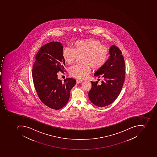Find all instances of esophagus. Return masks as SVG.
Listing matches in <instances>:
<instances>
[{
  "instance_id": "obj_1",
  "label": "esophagus",
  "mask_w": 157,
  "mask_h": 157,
  "mask_svg": "<svg viewBox=\"0 0 157 157\" xmlns=\"http://www.w3.org/2000/svg\"><path fill=\"white\" fill-rule=\"evenodd\" d=\"M83 81V80H81V79H77L76 80V83H79L82 82Z\"/></svg>"
}]
</instances>
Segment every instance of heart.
<instances>
[{"label":"heart","mask_w":157,"mask_h":157,"mask_svg":"<svg viewBox=\"0 0 157 157\" xmlns=\"http://www.w3.org/2000/svg\"><path fill=\"white\" fill-rule=\"evenodd\" d=\"M80 55L82 63L72 66L69 69V73L73 77L83 79L91 68L98 70L105 64L109 56V49L101 45L99 41L87 38L76 40L72 43L71 48L66 47L62 51V58L69 64L72 63L77 56Z\"/></svg>","instance_id":"b5f03b06"}]
</instances>
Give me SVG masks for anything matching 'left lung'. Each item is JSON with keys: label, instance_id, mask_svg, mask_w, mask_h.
<instances>
[{"label": "left lung", "instance_id": "8db88e82", "mask_svg": "<svg viewBox=\"0 0 157 157\" xmlns=\"http://www.w3.org/2000/svg\"><path fill=\"white\" fill-rule=\"evenodd\" d=\"M109 58L94 74L103 80L101 85L98 82H91V89L88 93L89 99L99 107L108 106L120 95L125 79V62L121 51L113 45L109 48Z\"/></svg>", "mask_w": 157, "mask_h": 157}]
</instances>
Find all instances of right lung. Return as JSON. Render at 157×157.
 <instances>
[{
  "label": "right lung",
  "mask_w": 157,
  "mask_h": 157,
  "mask_svg": "<svg viewBox=\"0 0 157 157\" xmlns=\"http://www.w3.org/2000/svg\"><path fill=\"white\" fill-rule=\"evenodd\" d=\"M63 47L61 43L51 42L40 48L36 56L32 70L33 80L40 100L52 109H60L68 103L70 91L76 80L58 79L57 72L64 71L62 58Z\"/></svg>",
  "instance_id": "right-lung-1"
}]
</instances>
